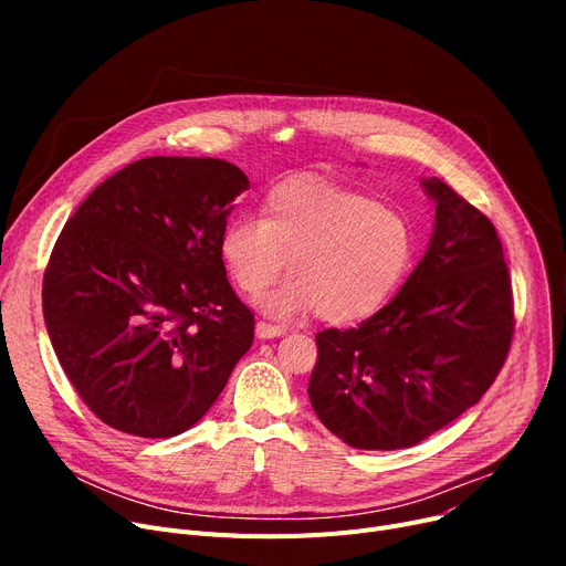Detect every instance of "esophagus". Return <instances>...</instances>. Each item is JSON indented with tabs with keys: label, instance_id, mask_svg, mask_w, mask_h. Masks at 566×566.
I'll use <instances>...</instances> for the list:
<instances>
[{
	"label": "esophagus",
	"instance_id": "1",
	"mask_svg": "<svg viewBox=\"0 0 566 566\" xmlns=\"http://www.w3.org/2000/svg\"><path fill=\"white\" fill-rule=\"evenodd\" d=\"M254 335H256L259 339H275V337L286 335V328H284V325H273V323L259 321V323L254 325Z\"/></svg>",
	"mask_w": 566,
	"mask_h": 566
}]
</instances>
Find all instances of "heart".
Listing matches in <instances>:
<instances>
[{
    "label": "heart",
    "mask_w": 566,
    "mask_h": 566,
    "mask_svg": "<svg viewBox=\"0 0 566 566\" xmlns=\"http://www.w3.org/2000/svg\"><path fill=\"white\" fill-rule=\"evenodd\" d=\"M415 245L399 208L316 178H289L268 190L261 218L238 216L222 229L220 259L248 295L271 286L289 259L293 280L263 298V312H318L333 325H353L397 293Z\"/></svg>",
    "instance_id": "obj_1"
}]
</instances>
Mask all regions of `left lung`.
I'll return each mask as SVG.
<instances>
[{
	"mask_svg": "<svg viewBox=\"0 0 566 566\" xmlns=\"http://www.w3.org/2000/svg\"><path fill=\"white\" fill-rule=\"evenodd\" d=\"M436 220L395 298L350 331L316 335L310 401L355 450L420 444L491 388L514 335L512 282L495 227L440 178Z\"/></svg>",
	"mask_w": 566,
	"mask_h": 566,
	"instance_id": "obj_1",
	"label": "left lung"
}]
</instances>
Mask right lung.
<instances>
[{
	"label": "right lung",
	"mask_w": 566,
	"mask_h": 566,
	"mask_svg": "<svg viewBox=\"0 0 566 566\" xmlns=\"http://www.w3.org/2000/svg\"><path fill=\"white\" fill-rule=\"evenodd\" d=\"M248 188L227 160L144 158L103 181L59 233L45 328L73 388L112 429L188 431L252 346L254 316L220 259Z\"/></svg>",
	"instance_id": "obj_1"
}]
</instances>
